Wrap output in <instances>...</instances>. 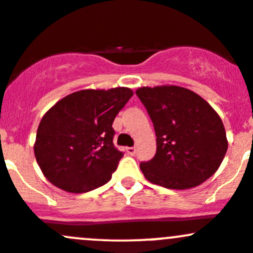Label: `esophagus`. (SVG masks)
I'll return each instance as SVG.
<instances>
[{
	"instance_id": "34e87169",
	"label": "esophagus",
	"mask_w": 253,
	"mask_h": 253,
	"mask_svg": "<svg viewBox=\"0 0 253 253\" xmlns=\"http://www.w3.org/2000/svg\"><path fill=\"white\" fill-rule=\"evenodd\" d=\"M127 153H128L129 155H134V154H136V148L128 147V148H127Z\"/></svg>"
}]
</instances>
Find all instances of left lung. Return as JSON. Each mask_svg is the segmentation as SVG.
Wrapping results in <instances>:
<instances>
[{"instance_id": "obj_1", "label": "left lung", "mask_w": 253, "mask_h": 253, "mask_svg": "<svg viewBox=\"0 0 253 253\" xmlns=\"http://www.w3.org/2000/svg\"><path fill=\"white\" fill-rule=\"evenodd\" d=\"M136 94L157 136L154 158L139 165L145 178L172 190L205 182L218 170L228 150L219 115L205 99L182 86H143Z\"/></svg>"}]
</instances>
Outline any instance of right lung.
<instances>
[{
	"mask_svg": "<svg viewBox=\"0 0 253 253\" xmlns=\"http://www.w3.org/2000/svg\"><path fill=\"white\" fill-rule=\"evenodd\" d=\"M132 95L133 91L125 86L79 90L42 116L34 154L52 185L83 193L110 181L124 155L112 143V122Z\"/></svg>",
	"mask_w": 253,
	"mask_h": 253,
	"instance_id": "1",
	"label": "right lung"
}]
</instances>
